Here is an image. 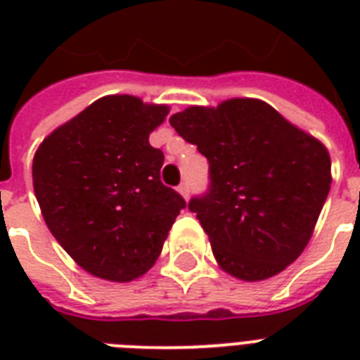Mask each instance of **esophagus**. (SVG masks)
<instances>
[{
  "label": "esophagus",
  "instance_id": "obj_1",
  "mask_svg": "<svg viewBox=\"0 0 360 360\" xmlns=\"http://www.w3.org/2000/svg\"><path fill=\"white\" fill-rule=\"evenodd\" d=\"M177 191H179V194L185 198V200L188 198V194H191V188H188V183H186V181H183V183L177 186Z\"/></svg>",
  "mask_w": 360,
  "mask_h": 360
}]
</instances>
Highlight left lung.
<instances>
[{
	"label": "left lung",
	"instance_id": "8db88e82",
	"mask_svg": "<svg viewBox=\"0 0 360 360\" xmlns=\"http://www.w3.org/2000/svg\"><path fill=\"white\" fill-rule=\"evenodd\" d=\"M209 162V188L188 209L226 273L256 282L301 256L330 191L325 146L263 101L231 98L169 117Z\"/></svg>",
	"mask_w": 360,
	"mask_h": 360
}]
</instances>
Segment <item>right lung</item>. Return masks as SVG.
Masks as SVG:
<instances>
[{
  "instance_id": "right-lung-1",
  "label": "right lung",
  "mask_w": 360,
  "mask_h": 360,
  "mask_svg": "<svg viewBox=\"0 0 360 360\" xmlns=\"http://www.w3.org/2000/svg\"><path fill=\"white\" fill-rule=\"evenodd\" d=\"M168 112L130 95L103 97L37 149L33 188L44 222L93 276L130 282L146 274L186 207L162 185L164 153L149 143Z\"/></svg>"
}]
</instances>
